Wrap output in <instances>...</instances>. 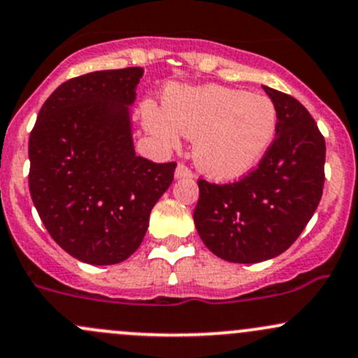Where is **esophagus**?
Returning a JSON list of instances; mask_svg holds the SVG:
<instances>
[{
    "mask_svg": "<svg viewBox=\"0 0 358 358\" xmlns=\"http://www.w3.org/2000/svg\"><path fill=\"white\" fill-rule=\"evenodd\" d=\"M192 175H194V173H192V169L187 166V164H183V163H180L178 166H176V169H175V176H176V178H192Z\"/></svg>",
    "mask_w": 358,
    "mask_h": 358,
    "instance_id": "1",
    "label": "esophagus"
}]
</instances>
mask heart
I'll list each match as a JSON object with an SVG mask.
<instances>
[{
    "label": "heart",
    "mask_w": 358,
    "mask_h": 358,
    "mask_svg": "<svg viewBox=\"0 0 358 358\" xmlns=\"http://www.w3.org/2000/svg\"><path fill=\"white\" fill-rule=\"evenodd\" d=\"M142 118L168 149L178 148L182 135L195 138V163L217 180L250 171L269 149L278 127L276 106L268 96L223 85H173L164 92V108L144 103Z\"/></svg>",
    "instance_id": "1"
}]
</instances>
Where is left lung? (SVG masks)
I'll return each mask as SVG.
<instances>
[{
	"label": "left lung",
	"mask_w": 358,
	"mask_h": 358,
	"mask_svg": "<svg viewBox=\"0 0 358 358\" xmlns=\"http://www.w3.org/2000/svg\"><path fill=\"white\" fill-rule=\"evenodd\" d=\"M278 111L276 137L257 168L233 183L199 180L194 221L217 257L254 264L283 254L307 227L324 189L326 142L289 94L264 87Z\"/></svg>",
	"instance_id": "1"
}]
</instances>
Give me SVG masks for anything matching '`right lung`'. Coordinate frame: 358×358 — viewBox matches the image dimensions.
Segmentation results:
<instances>
[{
    "label": "right lung",
    "mask_w": 358,
    "mask_h": 358,
    "mask_svg": "<svg viewBox=\"0 0 358 358\" xmlns=\"http://www.w3.org/2000/svg\"><path fill=\"white\" fill-rule=\"evenodd\" d=\"M144 70H101L63 82L29 137V190L50 235L71 257L118 264L144 240L176 163L135 154L129 106Z\"/></svg>",
    "instance_id": "obj_1"
}]
</instances>
